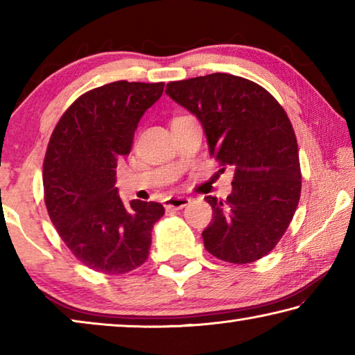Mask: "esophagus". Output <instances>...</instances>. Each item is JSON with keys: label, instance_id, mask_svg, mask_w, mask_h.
I'll return each mask as SVG.
<instances>
[{"label": "esophagus", "instance_id": "34e87169", "mask_svg": "<svg viewBox=\"0 0 355 355\" xmlns=\"http://www.w3.org/2000/svg\"><path fill=\"white\" fill-rule=\"evenodd\" d=\"M191 199L188 197H167L164 200V207L167 209H182L186 205H189Z\"/></svg>", "mask_w": 355, "mask_h": 355}]
</instances>
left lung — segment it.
<instances>
[{
	"mask_svg": "<svg viewBox=\"0 0 355 355\" xmlns=\"http://www.w3.org/2000/svg\"><path fill=\"white\" fill-rule=\"evenodd\" d=\"M166 94L199 119L209 152L235 171L227 200L205 197L213 208L202 233L205 249L236 264L260 260L284 236L300 197L297 141L286 112L266 89L228 73L173 81Z\"/></svg>",
	"mask_w": 355,
	"mask_h": 355,
	"instance_id": "obj_1",
	"label": "left lung"
}]
</instances>
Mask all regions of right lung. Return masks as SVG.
Segmentation results:
<instances>
[{"instance_id":"obj_1","label":"right lung","mask_w":355,"mask_h":355,"mask_svg":"<svg viewBox=\"0 0 355 355\" xmlns=\"http://www.w3.org/2000/svg\"><path fill=\"white\" fill-rule=\"evenodd\" d=\"M164 83L116 81L81 95L59 120L44 161L45 205L65 245L87 268L125 274L147 260L156 202L119 197L116 169Z\"/></svg>"}]
</instances>
